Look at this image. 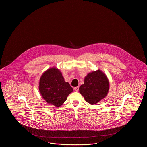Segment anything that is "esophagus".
Segmentation results:
<instances>
[{
    "label": "esophagus",
    "mask_w": 147,
    "mask_h": 147,
    "mask_svg": "<svg viewBox=\"0 0 147 147\" xmlns=\"http://www.w3.org/2000/svg\"><path fill=\"white\" fill-rule=\"evenodd\" d=\"M74 90H75V91H78L79 90V86H76V87H75L74 88Z\"/></svg>",
    "instance_id": "1"
}]
</instances>
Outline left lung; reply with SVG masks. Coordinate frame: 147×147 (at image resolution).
Instances as JSON below:
<instances>
[{
	"label": "left lung",
	"instance_id": "8db88e82",
	"mask_svg": "<svg viewBox=\"0 0 147 147\" xmlns=\"http://www.w3.org/2000/svg\"><path fill=\"white\" fill-rule=\"evenodd\" d=\"M109 90V82L105 74L100 70L89 73L84 79V84L79 87V92L85 101L95 104L105 98Z\"/></svg>",
	"mask_w": 147,
	"mask_h": 147
}]
</instances>
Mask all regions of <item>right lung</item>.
Masks as SVG:
<instances>
[{
    "label": "right lung",
    "mask_w": 147,
    "mask_h": 147,
    "mask_svg": "<svg viewBox=\"0 0 147 147\" xmlns=\"http://www.w3.org/2000/svg\"><path fill=\"white\" fill-rule=\"evenodd\" d=\"M39 90L47 103L59 107L73 89L70 84L65 82L62 73L54 67L43 73L40 79Z\"/></svg>",
    "instance_id": "obj_1"
}]
</instances>
